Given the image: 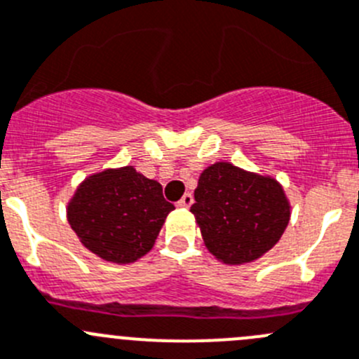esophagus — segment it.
<instances>
[{"label": "esophagus", "mask_w": 359, "mask_h": 359, "mask_svg": "<svg viewBox=\"0 0 359 359\" xmlns=\"http://www.w3.org/2000/svg\"><path fill=\"white\" fill-rule=\"evenodd\" d=\"M193 201H194L193 194L186 193V194H184V196L179 200V203H177V207H180V208H189L191 205H193Z\"/></svg>", "instance_id": "34e87169"}]
</instances>
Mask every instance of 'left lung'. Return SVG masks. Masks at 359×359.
I'll use <instances>...</instances> for the list:
<instances>
[{"mask_svg": "<svg viewBox=\"0 0 359 359\" xmlns=\"http://www.w3.org/2000/svg\"><path fill=\"white\" fill-rule=\"evenodd\" d=\"M191 207L205 247L224 264L259 259L286 231L291 203L270 175L217 161L200 173Z\"/></svg>", "mask_w": 359, "mask_h": 359, "instance_id": "obj_1", "label": "left lung"}]
</instances>
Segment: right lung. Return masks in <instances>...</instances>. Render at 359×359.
Here are the masks:
<instances>
[{
	"mask_svg": "<svg viewBox=\"0 0 359 359\" xmlns=\"http://www.w3.org/2000/svg\"><path fill=\"white\" fill-rule=\"evenodd\" d=\"M173 208L158 180L121 166L86 177L66 205V219L87 250L130 264L154 247Z\"/></svg>",
	"mask_w": 359,
	"mask_h": 359,
	"instance_id": "add662e5",
	"label": "right lung"
}]
</instances>
